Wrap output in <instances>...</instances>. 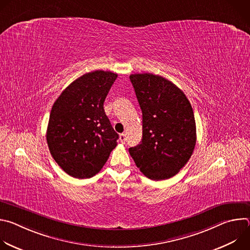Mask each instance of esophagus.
<instances>
[{"instance_id": "34e87169", "label": "esophagus", "mask_w": 250, "mask_h": 250, "mask_svg": "<svg viewBox=\"0 0 250 250\" xmlns=\"http://www.w3.org/2000/svg\"><path fill=\"white\" fill-rule=\"evenodd\" d=\"M120 140H121L122 144H125V141H126V135H125V133H121V134H120Z\"/></svg>"}]
</instances>
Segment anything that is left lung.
<instances>
[{
    "label": "left lung",
    "instance_id": "left-lung-1",
    "mask_svg": "<svg viewBox=\"0 0 250 250\" xmlns=\"http://www.w3.org/2000/svg\"><path fill=\"white\" fill-rule=\"evenodd\" d=\"M129 79L142 112V139L129 154L149 179H168L185 166L196 146L192 105L182 90L159 75Z\"/></svg>",
    "mask_w": 250,
    "mask_h": 250
}]
</instances>
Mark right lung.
<instances>
[{
  "mask_svg": "<svg viewBox=\"0 0 250 250\" xmlns=\"http://www.w3.org/2000/svg\"><path fill=\"white\" fill-rule=\"evenodd\" d=\"M118 74L96 70L71 83L54 102L46 140L55 162L70 176L96 175L117 146L119 134L104 102Z\"/></svg>",
  "mask_w": 250,
  "mask_h": 250,
  "instance_id": "right-lung-1",
  "label": "right lung"
}]
</instances>
